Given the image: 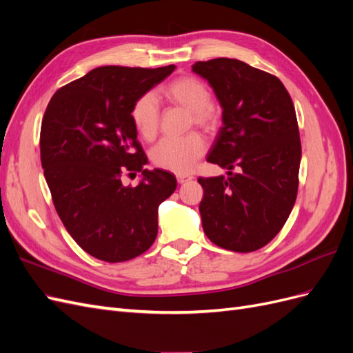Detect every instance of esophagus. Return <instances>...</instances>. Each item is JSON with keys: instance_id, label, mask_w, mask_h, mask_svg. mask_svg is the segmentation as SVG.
<instances>
[{"instance_id": "1", "label": "esophagus", "mask_w": 353, "mask_h": 353, "mask_svg": "<svg viewBox=\"0 0 353 353\" xmlns=\"http://www.w3.org/2000/svg\"><path fill=\"white\" fill-rule=\"evenodd\" d=\"M190 179H193V176H191V175H184V174L176 175L178 184H184V183H187V181H190Z\"/></svg>"}]
</instances>
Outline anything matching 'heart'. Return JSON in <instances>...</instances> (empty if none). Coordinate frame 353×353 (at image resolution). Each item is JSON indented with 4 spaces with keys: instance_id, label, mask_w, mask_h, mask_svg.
I'll return each mask as SVG.
<instances>
[{
    "instance_id": "b5f03b06",
    "label": "heart",
    "mask_w": 353,
    "mask_h": 353,
    "mask_svg": "<svg viewBox=\"0 0 353 353\" xmlns=\"http://www.w3.org/2000/svg\"><path fill=\"white\" fill-rule=\"evenodd\" d=\"M165 99L174 108L191 114V126L213 131L219 117L212 105L209 88L194 77H183L168 83L163 88ZM132 121L145 141H153L160 128L159 104L152 94L138 99L132 109ZM206 144L199 134H190L183 140H163L152 150L153 163L175 174L190 172L197 160L205 154Z\"/></svg>"
}]
</instances>
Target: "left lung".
I'll return each instance as SVG.
<instances>
[{
    "label": "left lung",
    "instance_id": "1",
    "mask_svg": "<svg viewBox=\"0 0 353 353\" xmlns=\"http://www.w3.org/2000/svg\"><path fill=\"white\" fill-rule=\"evenodd\" d=\"M193 72L222 108L208 162L228 169V178H199L203 231L222 249L254 252L280 232L296 201L302 145L293 101L279 78L236 59L197 61Z\"/></svg>",
    "mask_w": 353,
    "mask_h": 353
}]
</instances>
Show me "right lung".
<instances>
[{
  "mask_svg": "<svg viewBox=\"0 0 353 353\" xmlns=\"http://www.w3.org/2000/svg\"><path fill=\"white\" fill-rule=\"evenodd\" d=\"M175 70L101 66L61 87L41 125V163L52 203L72 239L104 262L137 258L154 243L157 209L175 176L144 169L132 109ZM142 172L137 188L121 175Z\"/></svg>",
  "mask_w": 353,
  "mask_h": 353,
  "instance_id": "obj_1",
  "label": "right lung"
}]
</instances>
